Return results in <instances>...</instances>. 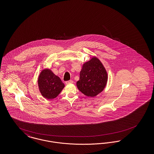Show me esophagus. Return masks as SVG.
I'll use <instances>...</instances> for the list:
<instances>
[{
    "mask_svg": "<svg viewBox=\"0 0 154 154\" xmlns=\"http://www.w3.org/2000/svg\"><path fill=\"white\" fill-rule=\"evenodd\" d=\"M73 80H69V81H67L65 82V83H66V84H70V83H73Z\"/></svg>",
    "mask_w": 154,
    "mask_h": 154,
    "instance_id": "esophagus-1",
    "label": "esophagus"
}]
</instances>
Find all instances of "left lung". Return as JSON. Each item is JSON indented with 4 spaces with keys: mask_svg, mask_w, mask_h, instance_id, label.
I'll return each instance as SVG.
<instances>
[{
    "mask_svg": "<svg viewBox=\"0 0 154 154\" xmlns=\"http://www.w3.org/2000/svg\"><path fill=\"white\" fill-rule=\"evenodd\" d=\"M107 81V74L104 66L98 59L94 57L83 65L77 86L85 95L94 97L104 89Z\"/></svg>",
    "mask_w": 154,
    "mask_h": 154,
    "instance_id": "8db88e82",
    "label": "left lung"
}]
</instances>
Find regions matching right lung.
<instances>
[{
  "label": "right lung",
  "instance_id": "add662e5",
  "mask_svg": "<svg viewBox=\"0 0 154 154\" xmlns=\"http://www.w3.org/2000/svg\"><path fill=\"white\" fill-rule=\"evenodd\" d=\"M38 85L42 95L48 99L55 98L65 87L60 78L49 69H44L40 74Z\"/></svg>",
  "mask_w": 154,
  "mask_h": 154
}]
</instances>
